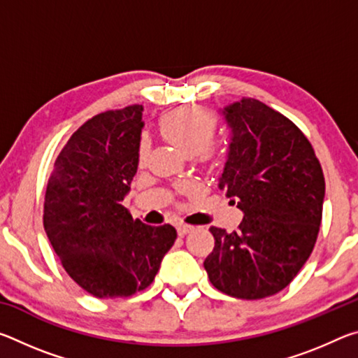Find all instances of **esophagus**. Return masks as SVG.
I'll return each mask as SVG.
<instances>
[{
	"mask_svg": "<svg viewBox=\"0 0 358 358\" xmlns=\"http://www.w3.org/2000/svg\"><path fill=\"white\" fill-rule=\"evenodd\" d=\"M192 229H194L192 226H187V224H183V222L177 224V232H178L180 237H185V235H186V234H189Z\"/></svg>",
	"mask_w": 358,
	"mask_h": 358,
	"instance_id": "esophagus-1",
	"label": "esophagus"
}]
</instances>
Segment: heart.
<instances>
[{
    "label": "heart",
    "mask_w": 358,
    "mask_h": 358,
    "mask_svg": "<svg viewBox=\"0 0 358 358\" xmlns=\"http://www.w3.org/2000/svg\"><path fill=\"white\" fill-rule=\"evenodd\" d=\"M216 131V118L202 107H178L161 120V132L185 156L211 157L215 148L208 143ZM147 142L141 145V159L147 156Z\"/></svg>",
    "instance_id": "b5f03b06"
}]
</instances>
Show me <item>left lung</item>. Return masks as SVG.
I'll list each match as a JSON object with an SVG mask.
<instances>
[{
	"label": "left lung",
	"instance_id": "8db88e82",
	"mask_svg": "<svg viewBox=\"0 0 358 358\" xmlns=\"http://www.w3.org/2000/svg\"><path fill=\"white\" fill-rule=\"evenodd\" d=\"M230 131L220 189L243 211L238 230L210 227V282L235 299L275 295L316 245L325 180L305 134L264 102L241 98L221 108Z\"/></svg>",
	"mask_w": 358,
	"mask_h": 358
}]
</instances>
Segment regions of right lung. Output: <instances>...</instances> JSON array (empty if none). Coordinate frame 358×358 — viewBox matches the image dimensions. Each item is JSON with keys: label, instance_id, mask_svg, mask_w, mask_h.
<instances>
[{"label": "right lung", "instance_id": "obj_1", "mask_svg": "<svg viewBox=\"0 0 358 358\" xmlns=\"http://www.w3.org/2000/svg\"><path fill=\"white\" fill-rule=\"evenodd\" d=\"M142 106L99 113L58 155L47 183L44 229L66 273L98 299L153 282L177 230L147 226L123 207L138 167Z\"/></svg>", "mask_w": 358, "mask_h": 358}]
</instances>
